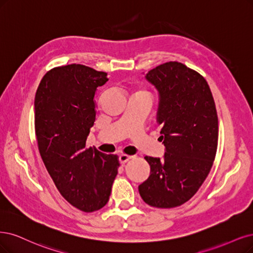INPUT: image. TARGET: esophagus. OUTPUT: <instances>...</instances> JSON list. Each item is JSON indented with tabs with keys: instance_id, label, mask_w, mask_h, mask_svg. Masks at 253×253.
<instances>
[{
	"instance_id": "esophagus-1",
	"label": "esophagus",
	"mask_w": 253,
	"mask_h": 253,
	"mask_svg": "<svg viewBox=\"0 0 253 253\" xmlns=\"http://www.w3.org/2000/svg\"><path fill=\"white\" fill-rule=\"evenodd\" d=\"M131 158H132V156L127 155V154H122V155H120V157H119V161H120V163H121L122 165H124V164H126L127 162H129L130 160H131Z\"/></svg>"
}]
</instances>
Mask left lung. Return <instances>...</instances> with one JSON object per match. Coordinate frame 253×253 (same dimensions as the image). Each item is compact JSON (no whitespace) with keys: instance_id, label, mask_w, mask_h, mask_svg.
Here are the masks:
<instances>
[{"instance_id":"obj_1","label":"left lung","mask_w":253,"mask_h":253,"mask_svg":"<svg viewBox=\"0 0 253 253\" xmlns=\"http://www.w3.org/2000/svg\"><path fill=\"white\" fill-rule=\"evenodd\" d=\"M146 79L160 96L156 119L166 149L163 160L145 157L150 176L138 192L150 207L172 209L189 201L211 169L219 132L216 105L207 80L180 62L158 65Z\"/></svg>"}]
</instances>
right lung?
<instances>
[{"instance_id":"obj_1","label":"right lung","mask_w":253,"mask_h":253,"mask_svg":"<svg viewBox=\"0 0 253 253\" xmlns=\"http://www.w3.org/2000/svg\"><path fill=\"white\" fill-rule=\"evenodd\" d=\"M107 74L82 64L50 70L36 90L35 134L42 162L62 197L91 212L105 207L120 166L117 155L86 148L96 120L93 97Z\"/></svg>"}]
</instances>
